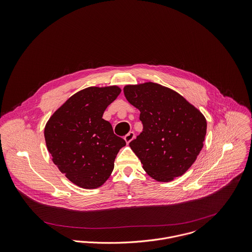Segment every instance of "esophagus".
<instances>
[{
	"label": "esophagus",
	"mask_w": 252,
	"mask_h": 252,
	"mask_svg": "<svg viewBox=\"0 0 252 252\" xmlns=\"http://www.w3.org/2000/svg\"><path fill=\"white\" fill-rule=\"evenodd\" d=\"M135 137V134H134V132H132V131H130V132H128L126 136H125V140H126V142L127 143V144H129L133 138Z\"/></svg>",
	"instance_id": "1"
}]
</instances>
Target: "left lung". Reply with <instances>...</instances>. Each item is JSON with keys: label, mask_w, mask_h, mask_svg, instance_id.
I'll use <instances>...</instances> for the list:
<instances>
[{"label": "left lung", "mask_w": 252, "mask_h": 252, "mask_svg": "<svg viewBox=\"0 0 252 252\" xmlns=\"http://www.w3.org/2000/svg\"><path fill=\"white\" fill-rule=\"evenodd\" d=\"M124 94L140 110L143 131L129 146L147 174L158 182L185 174L203 148V114L177 92L157 83L127 85Z\"/></svg>", "instance_id": "obj_1"}]
</instances>
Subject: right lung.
<instances>
[{"instance_id": "obj_1", "label": "right lung", "mask_w": 252, "mask_h": 252, "mask_svg": "<svg viewBox=\"0 0 252 252\" xmlns=\"http://www.w3.org/2000/svg\"><path fill=\"white\" fill-rule=\"evenodd\" d=\"M117 86L90 87L69 97L47 122L44 137L59 170L76 186L96 189L110 177L126 141L102 119L120 94Z\"/></svg>"}]
</instances>
